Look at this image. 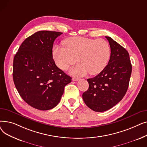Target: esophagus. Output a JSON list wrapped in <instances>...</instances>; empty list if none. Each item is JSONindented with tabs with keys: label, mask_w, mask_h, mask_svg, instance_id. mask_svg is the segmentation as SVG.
<instances>
[{
	"label": "esophagus",
	"mask_w": 147,
	"mask_h": 147,
	"mask_svg": "<svg viewBox=\"0 0 147 147\" xmlns=\"http://www.w3.org/2000/svg\"><path fill=\"white\" fill-rule=\"evenodd\" d=\"M79 80V79L78 78H72V80H73V81H78Z\"/></svg>",
	"instance_id": "esophagus-1"
}]
</instances>
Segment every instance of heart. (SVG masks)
<instances>
[{"instance_id":"heart-1","label":"heart","mask_w":147,"mask_h":147,"mask_svg":"<svg viewBox=\"0 0 147 147\" xmlns=\"http://www.w3.org/2000/svg\"><path fill=\"white\" fill-rule=\"evenodd\" d=\"M64 48L56 45L53 48V58L57 65L66 70L78 61L79 64L72 68L70 73L82 76L89 73L96 75L107 66L111 55L109 43L103 38L92 39L72 37L63 42Z\"/></svg>"}]
</instances>
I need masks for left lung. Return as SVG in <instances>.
<instances>
[{
	"label": "left lung",
	"mask_w": 147,
	"mask_h": 147,
	"mask_svg": "<svg viewBox=\"0 0 147 147\" xmlns=\"http://www.w3.org/2000/svg\"><path fill=\"white\" fill-rule=\"evenodd\" d=\"M111 55L109 63L103 70L93 78L87 79L89 88L82 95L84 103L96 112L111 109L125 95L132 73L129 53L110 37Z\"/></svg>",
	"instance_id": "left-lung-1"
}]
</instances>
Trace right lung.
<instances>
[{"label": "right lung", "mask_w": 147, "mask_h": 147, "mask_svg": "<svg viewBox=\"0 0 147 147\" xmlns=\"http://www.w3.org/2000/svg\"><path fill=\"white\" fill-rule=\"evenodd\" d=\"M63 33L40 31L27 37L15 54L13 80L18 93L29 105L48 110L60 101L71 78L55 64L52 48Z\"/></svg>", "instance_id": "add662e5"}]
</instances>
